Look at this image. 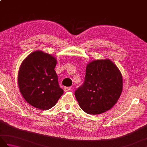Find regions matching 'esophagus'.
<instances>
[{
    "label": "esophagus",
    "mask_w": 147,
    "mask_h": 147,
    "mask_svg": "<svg viewBox=\"0 0 147 147\" xmlns=\"http://www.w3.org/2000/svg\"><path fill=\"white\" fill-rule=\"evenodd\" d=\"M70 90H71V87H66V86H64V92L69 91Z\"/></svg>",
    "instance_id": "34e87169"
}]
</instances>
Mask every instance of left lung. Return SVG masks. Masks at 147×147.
I'll return each instance as SVG.
<instances>
[{
    "label": "left lung",
    "mask_w": 147,
    "mask_h": 147,
    "mask_svg": "<svg viewBox=\"0 0 147 147\" xmlns=\"http://www.w3.org/2000/svg\"><path fill=\"white\" fill-rule=\"evenodd\" d=\"M123 76L110 59L90 62L85 82L75 92L80 107L89 114H100L116 104L123 91Z\"/></svg>",
    "instance_id": "left-lung-1"
}]
</instances>
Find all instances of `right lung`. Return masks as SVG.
Here are the masks:
<instances>
[{
    "instance_id": "add662e5",
    "label": "right lung",
    "mask_w": 147,
    "mask_h": 147,
    "mask_svg": "<svg viewBox=\"0 0 147 147\" xmlns=\"http://www.w3.org/2000/svg\"><path fill=\"white\" fill-rule=\"evenodd\" d=\"M56 59L47 53L36 51L24 59L18 71L20 92L31 105L48 110L56 104L63 94L54 68Z\"/></svg>"
}]
</instances>
